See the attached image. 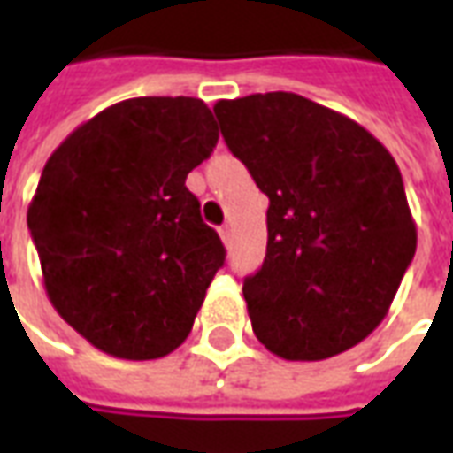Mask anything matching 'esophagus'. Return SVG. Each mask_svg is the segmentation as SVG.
Wrapping results in <instances>:
<instances>
[{"instance_id": "obj_1", "label": "esophagus", "mask_w": 453, "mask_h": 453, "mask_svg": "<svg viewBox=\"0 0 453 453\" xmlns=\"http://www.w3.org/2000/svg\"><path fill=\"white\" fill-rule=\"evenodd\" d=\"M220 237H223V242H226V245H233V226L220 227Z\"/></svg>"}]
</instances>
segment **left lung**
Returning <instances> with one entry per match:
<instances>
[{
	"label": "left lung",
	"mask_w": 453,
	"mask_h": 453,
	"mask_svg": "<svg viewBox=\"0 0 453 453\" xmlns=\"http://www.w3.org/2000/svg\"><path fill=\"white\" fill-rule=\"evenodd\" d=\"M213 111L269 196L265 265L242 286L257 340L288 361L351 349L386 318L418 247L395 159L357 120L298 94Z\"/></svg>",
	"instance_id": "obj_1"
}]
</instances>
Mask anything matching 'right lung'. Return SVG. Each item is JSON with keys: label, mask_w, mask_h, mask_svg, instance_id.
<instances>
[{"label": "right lung", "mask_w": 453, "mask_h": 453, "mask_svg": "<svg viewBox=\"0 0 453 453\" xmlns=\"http://www.w3.org/2000/svg\"><path fill=\"white\" fill-rule=\"evenodd\" d=\"M218 142L191 96H138L60 142L28 206L45 294L116 359H159L187 340L226 247L187 174Z\"/></svg>", "instance_id": "1"}]
</instances>
